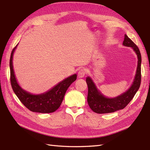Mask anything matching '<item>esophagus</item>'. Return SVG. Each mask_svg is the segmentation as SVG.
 <instances>
[{
  "label": "esophagus",
  "instance_id": "1",
  "mask_svg": "<svg viewBox=\"0 0 150 150\" xmlns=\"http://www.w3.org/2000/svg\"><path fill=\"white\" fill-rule=\"evenodd\" d=\"M86 74V69H83V68H81L79 70V72H78V75L79 77L80 78L83 77L85 76V75Z\"/></svg>",
  "mask_w": 150,
  "mask_h": 150
}]
</instances>
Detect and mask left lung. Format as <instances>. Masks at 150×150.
Returning a JSON list of instances; mask_svg holds the SVG:
<instances>
[{"label":"left lung","mask_w":150,"mask_h":150,"mask_svg":"<svg viewBox=\"0 0 150 150\" xmlns=\"http://www.w3.org/2000/svg\"><path fill=\"white\" fill-rule=\"evenodd\" d=\"M123 45L132 47L137 55L138 66L135 80L131 88L125 93L113 98L104 97L95 86L93 82L90 77L86 78V83L88 87V103L92 111L97 113H108L124 109L135 96L138 91L141 82V55L137 46L125 35Z\"/></svg>","instance_id":"obj_1"}]
</instances>
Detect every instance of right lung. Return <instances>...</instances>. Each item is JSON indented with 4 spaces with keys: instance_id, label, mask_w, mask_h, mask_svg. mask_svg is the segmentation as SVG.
I'll return each mask as SVG.
<instances>
[{
    "instance_id": "add662e5",
    "label": "right lung",
    "mask_w": 150,
    "mask_h": 150,
    "mask_svg": "<svg viewBox=\"0 0 150 150\" xmlns=\"http://www.w3.org/2000/svg\"><path fill=\"white\" fill-rule=\"evenodd\" d=\"M17 46L13 49L9 60L10 82L13 90L21 103L30 111L43 113L54 112L60 107L69 86L77 79V75L70 76L45 93L35 95L28 93L19 86L13 68V54Z\"/></svg>"
}]
</instances>
